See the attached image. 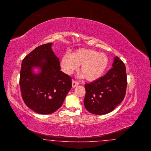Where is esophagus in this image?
Returning <instances> with one entry per match:
<instances>
[{"instance_id": "obj_1", "label": "esophagus", "mask_w": 151, "mask_h": 151, "mask_svg": "<svg viewBox=\"0 0 151 151\" xmlns=\"http://www.w3.org/2000/svg\"><path fill=\"white\" fill-rule=\"evenodd\" d=\"M79 85V83L75 81V80H72V87H77Z\"/></svg>"}]
</instances>
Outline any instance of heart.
Listing matches in <instances>:
<instances>
[{
  "label": "heart",
  "instance_id": "1",
  "mask_svg": "<svg viewBox=\"0 0 151 151\" xmlns=\"http://www.w3.org/2000/svg\"><path fill=\"white\" fill-rule=\"evenodd\" d=\"M108 64L109 59L106 53L88 48L78 49L71 55L65 53L60 61L63 71L67 75H71L81 65V76L88 81L100 78L106 71Z\"/></svg>",
  "mask_w": 151,
  "mask_h": 151
}]
</instances>
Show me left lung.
Listing matches in <instances>:
<instances>
[{
	"mask_svg": "<svg viewBox=\"0 0 151 151\" xmlns=\"http://www.w3.org/2000/svg\"><path fill=\"white\" fill-rule=\"evenodd\" d=\"M112 67L104 76L84 86L86 93L84 104L91 114H108L124 99L127 86L125 64L116 56Z\"/></svg>",
	"mask_w": 151,
	"mask_h": 151,
	"instance_id": "left-lung-1",
	"label": "left lung"
}]
</instances>
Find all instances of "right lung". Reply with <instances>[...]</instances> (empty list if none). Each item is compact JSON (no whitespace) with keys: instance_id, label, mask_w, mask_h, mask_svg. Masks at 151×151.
Masks as SVG:
<instances>
[{"instance_id":"add662e5","label":"right lung","mask_w":151,"mask_h":151,"mask_svg":"<svg viewBox=\"0 0 151 151\" xmlns=\"http://www.w3.org/2000/svg\"><path fill=\"white\" fill-rule=\"evenodd\" d=\"M52 43L41 45L22 63L19 84L23 100L28 108L42 115L50 114L62 106L72 88V78L60 71L59 59ZM40 69L35 74L33 68Z\"/></svg>"}]
</instances>
